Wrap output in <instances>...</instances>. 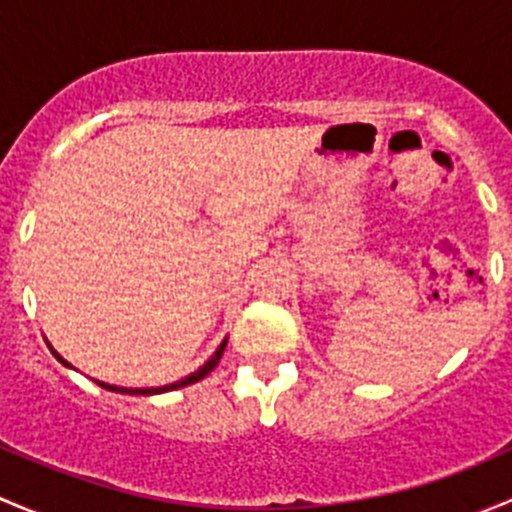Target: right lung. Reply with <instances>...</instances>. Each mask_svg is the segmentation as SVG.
<instances>
[{
	"instance_id": "obj_1",
	"label": "right lung",
	"mask_w": 512,
	"mask_h": 512,
	"mask_svg": "<svg viewBox=\"0 0 512 512\" xmlns=\"http://www.w3.org/2000/svg\"><path fill=\"white\" fill-rule=\"evenodd\" d=\"M225 344H227V342L220 344V347H218V352H215L213 356H210V359L205 361V364L200 366V369L195 371V374L185 376V379L175 381V384H170V386H160V389H121V386H108V384H101V381H96V384H101L103 389H108V391H121V394H141V396H148V394H160V391H173V389H180V386H188V384H195V381L205 379V376H208L210 371H213L215 366H218L220 356H223V352H225ZM54 354H56V352H54ZM56 359H59V361H64V359H61L59 354H56ZM64 364H66V361H64ZM66 366H69V364H66Z\"/></svg>"
}]
</instances>
